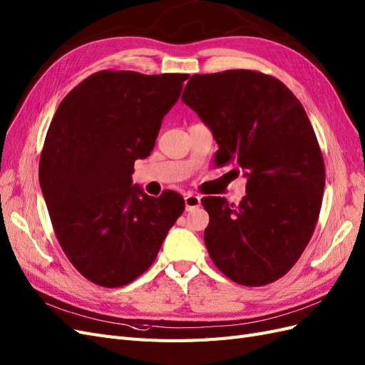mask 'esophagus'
<instances>
[{"mask_svg": "<svg viewBox=\"0 0 365 365\" xmlns=\"http://www.w3.org/2000/svg\"><path fill=\"white\" fill-rule=\"evenodd\" d=\"M185 206H186V211H191V210H194V207H199L200 197L194 195V194H188L185 197Z\"/></svg>", "mask_w": 365, "mask_h": 365, "instance_id": "obj_1", "label": "esophagus"}]
</instances>
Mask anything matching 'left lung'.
<instances>
[{
    "instance_id": "1",
    "label": "left lung",
    "mask_w": 365,
    "mask_h": 365,
    "mask_svg": "<svg viewBox=\"0 0 365 365\" xmlns=\"http://www.w3.org/2000/svg\"><path fill=\"white\" fill-rule=\"evenodd\" d=\"M182 101L212 130L217 166L235 160L247 177L240 205L202 199L211 259L238 284L274 283L304 252L324 192V159L303 106L257 70L192 75Z\"/></svg>"
}]
</instances>
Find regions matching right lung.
I'll return each instance as SVG.
<instances>
[{"instance_id": "add662e5", "label": "right lung", "mask_w": 365, "mask_h": 365, "mask_svg": "<svg viewBox=\"0 0 365 365\" xmlns=\"http://www.w3.org/2000/svg\"><path fill=\"white\" fill-rule=\"evenodd\" d=\"M185 73H93L62 99L39 159V185L62 251L102 287L140 277L185 211L180 194L131 185L134 162L151 154Z\"/></svg>"}]
</instances>
